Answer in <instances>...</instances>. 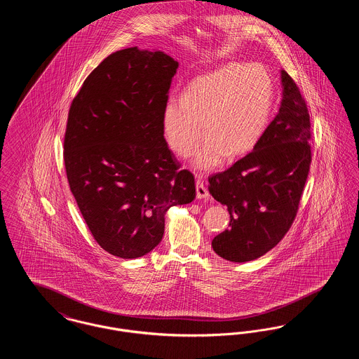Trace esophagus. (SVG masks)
Here are the masks:
<instances>
[{
    "label": "esophagus",
    "instance_id": "34e87169",
    "mask_svg": "<svg viewBox=\"0 0 359 359\" xmlns=\"http://www.w3.org/2000/svg\"><path fill=\"white\" fill-rule=\"evenodd\" d=\"M208 196H210V195H208V191H207V188L205 187L202 179L198 177V179H196V198H198V199H205V198H208Z\"/></svg>",
    "mask_w": 359,
    "mask_h": 359
}]
</instances>
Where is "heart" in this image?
<instances>
[{"mask_svg": "<svg viewBox=\"0 0 359 359\" xmlns=\"http://www.w3.org/2000/svg\"><path fill=\"white\" fill-rule=\"evenodd\" d=\"M274 85L259 65L230 63L188 86L183 97H171L161 114L163 136L173 154L187 157L202 137L192 165L210 171L224 156L233 160L255 149L273 107Z\"/></svg>", "mask_w": 359, "mask_h": 359, "instance_id": "1", "label": "heart"}]
</instances>
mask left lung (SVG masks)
Listing matches in <instances>:
<instances>
[{"label":"left lung","instance_id":"1","mask_svg":"<svg viewBox=\"0 0 359 359\" xmlns=\"http://www.w3.org/2000/svg\"><path fill=\"white\" fill-rule=\"evenodd\" d=\"M283 100L255 149L229 170L208 177V191L227 207L229 229L212 239L214 252L231 262L264 256L284 238L299 210L311 165L307 104L281 71Z\"/></svg>","mask_w":359,"mask_h":359}]
</instances>
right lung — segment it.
I'll return each instance as SVG.
<instances>
[{"label": "right lung", "mask_w": 359, "mask_h": 359, "mask_svg": "<svg viewBox=\"0 0 359 359\" xmlns=\"http://www.w3.org/2000/svg\"><path fill=\"white\" fill-rule=\"evenodd\" d=\"M179 63L161 51L125 48L94 69L71 103L65 136L69 189L94 239L121 258L160 243L165 212L195 199L161 128Z\"/></svg>", "instance_id": "add662e5"}]
</instances>
